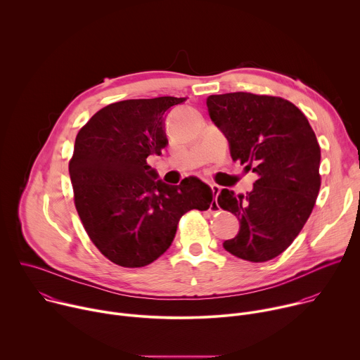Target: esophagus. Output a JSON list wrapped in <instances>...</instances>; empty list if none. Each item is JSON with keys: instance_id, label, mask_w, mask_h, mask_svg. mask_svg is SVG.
I'll list each match as a JSON object with an SVG mask.
<instances>
[{"instance_id": "34e87169", "label": "esophagus", "mask_w": 360, "mask_h": 360, "mask_svg": "<svg viewBox=\"0 0 360 360\" xmlns=\"http://www.w3.org/2000/svg\"><path fill=\"white\" fill-rule=\"evenodd\" d=\"M211 189H212V193H214L215 202H212V203H211L210 212H211V214H217V212L219 211V205H218V202H217V198H218V195H219V192H221V188H219L218 185H211Z\"/></svg>"}]
</instances>
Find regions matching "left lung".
<instances>
[{
  "label": "left lung",
  "mask_w": 360,
  "mask_h": 360,
  "mask_svg": "<svg viewBox=\"0 0 360 360\" xmlns=\"http://www.w3.org/2000/svg\"><path fill=\"white\" fill-rule=\"evenodd\" d=\"M210 117L225 134L231 157L258 175L252 192L222 189L218 205L233 214L240 229L224 248L236 258L266 262L302 231L321 189V146L292 102L271 95H210Z\"/></svg>",
  "instance_id": "8db88e82"
}]
</instances>
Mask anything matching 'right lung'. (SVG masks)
<instances>
[{
    "instance_id": "add662e5",
    "label": "right lung",
    "mask_w": 360,
    "mask_h": 360,
    "mask_svg": "<svg viewBox=\"0 0 360 360\" xmlns=\"http://www.w3.org/2000/svg\"><path fill=\"white\" fill-rule=\"evenodd\" d=\"M186 98L127 99L99 110L78 132L70 161L74 202L98 250L124 268L157 261L191 210L207 211L214 193L195 176L157 179L146 158L168 145L165 117Z\"/></svg>"
}]
</instances>
